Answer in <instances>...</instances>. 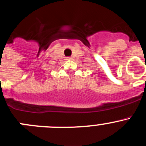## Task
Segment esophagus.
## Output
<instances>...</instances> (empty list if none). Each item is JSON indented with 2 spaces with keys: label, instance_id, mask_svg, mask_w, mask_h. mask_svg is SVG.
Instances as JSON below:
<instances>
[{
  "label": "esophagus",
  "instance_id": "34e87169",
  "mask_svg": "<svg viewBox=\"0 0 146 146\" xmlns=\"http://www.w3.org/2000/svg\"><path fill=\"white\" fill-rule=\"evenodd\" d=\"M70 57H68V58H66V60H70Z\"/></svg>",
  "mask_w": 146,
  "mask_h": 146
}]
</instances>
